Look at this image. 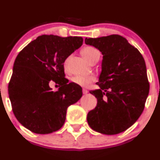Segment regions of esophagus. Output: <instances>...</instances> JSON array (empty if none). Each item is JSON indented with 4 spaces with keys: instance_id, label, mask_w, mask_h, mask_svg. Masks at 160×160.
<instances>
[{
    "instance_id": "obj_1",
    "label": "esophagus",
    "mask_w": 160,
    "mask_h": 160,
    "mask_svg": "<svg viewBox=\"0 0 160 160\" xmlns=\"http://www.w3.org/2000/svg\"><path fill=\"white\" fill-rule=\"evenodd\" d=\"M88 93V90L87 89H85V88H83V94H87Z\"/></svg>"
}]
</instances>
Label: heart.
<instances>
[{
  "mask_svg": "<svg viewBox=\"0 0 160 160\" xmlns=\"http://www.w3.org/2000/svg\"><path fill=\"white\" fill-rule=\"evenodd\" d=\"M82 55L84 56L85 59L88 62H91L93 60L100 58V52L98 49L92 46H87L84 47L81 51ZM94 80V77L92 76L86 75H76L72 78V81L77 84L80 85L83 87H87L90 84L91 82Z\"/></svg>",
  "mask_w": 160,
  "mask_h": 160,
  "instance_id": "b5f03b06",
  "label": "heart"
}]
</instances>
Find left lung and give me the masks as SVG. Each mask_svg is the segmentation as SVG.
<instances>
[{"instance_id": "1", "label": "left lung", "mask_w": 160, "mask_h": 160, "mask_svg": "<svg viewBox=\"0 0 160 160\" xmlns=\"http://www.w3.org/2000/svg\"><path fill=\"white\" fill-rule=\"evenodd\" d=\"M85 43L103 55L99 89L90 91L98 104L88 112V125L104 135L121 133L144 110L149 91L146 62L139 51L121 35L86 38Z\"/></svg>"}]
</instances>
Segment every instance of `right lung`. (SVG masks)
<instances>
[{"label":"right lung","mask_w":160,"mask_h":160,"mask_svg":"<svg viewBox=\"0 0 160 160\" xmlns=\"http://www.w3.org/2000/svg\"><path fill=\"white\" fill-rule=\"evenodd\" d=\"M83 38L43 35L31 42L16 57L8 85L17 120L31 132L49 134L62 128L67 108L80 99L82 88L65 78L63 63L83 44ZM61 87L53 92L49 82Z\"/></svg>","instance_id":"right-lung-1"}]
</instances>
